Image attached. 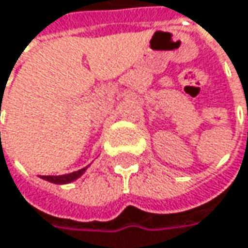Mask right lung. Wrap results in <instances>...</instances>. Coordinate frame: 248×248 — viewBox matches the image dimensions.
<instances>
[{"mask_svg":"<svg viewBox=\"0 0 248 248\" xmlns=\"http://www.w3.org/2000/svg\"><path fill=\"white\" fill-rule=\"evenodd\" d=\"M86 170H87V167L83 168V170H78V171H76V172L66 173V175H41L40 178H43V179H46V181H48V182H53V184H60V185H63V184L73 182L77 178H80V176L84 173Z\"/></svg>","mask_w":248,"mask_h":248,"instance_id":"obj_1","label":"right lung"}]
</instances>
